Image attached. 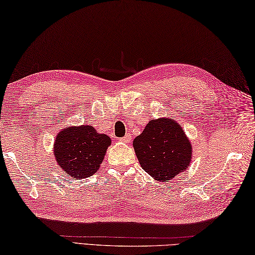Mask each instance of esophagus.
<instances>
[{
  "label": "esophagus",
  "mask_w": 255,
  "mask_h": 255,
  "mask_svg": "<svg viewBox=\"0 0 255 255\" xmlns=\"http://www.w3.org/2000/svg\"><path fill=\"white\" fill-rule=\"evenodd\" d=\"M119 140L121 141V142H124V143H128L129 141H131V137H129V135H128H128H126V136H123V137H120Z\"/></svg>",
  "instance_id": "esophagus-1"
}]
</instances>
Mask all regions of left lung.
I'll return each instance as SVG.
<instances>
[{
  "label": "left lung",
  "instance_id": "left-lung-1",
  "mask_svg": "<svg viewBox=\"0 0 255 255\" xmlns=\"http://www.w3.org/2000/svg\"><path fill=\"white\" fill-rule=\"evenodd\" d=\"M142 169L160 182H169L187 169L192 146L175 121L167 118L152 120L133 141Z\"/></svg>",
  "mask_w": 255,
  "mask_h": 255
}]
</instances>
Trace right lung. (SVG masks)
<instances>
[{
    "instance_id": "add662e5",
    "label": "right lung",
    "mask_w": 255,
    "mask_h": 255,
    "mask_svg": "<svg viewBox=\"0 0 255 255\" xmlns=\"http://www.w3.org/2000/svg\"><path fill=\"white\" fill-rule=\"evenodd\" d=\"M111 138L91 126L66 128L55 138L57 164L73 179L93 175L102 163Z\"/></svg>"
}]
</instances>
